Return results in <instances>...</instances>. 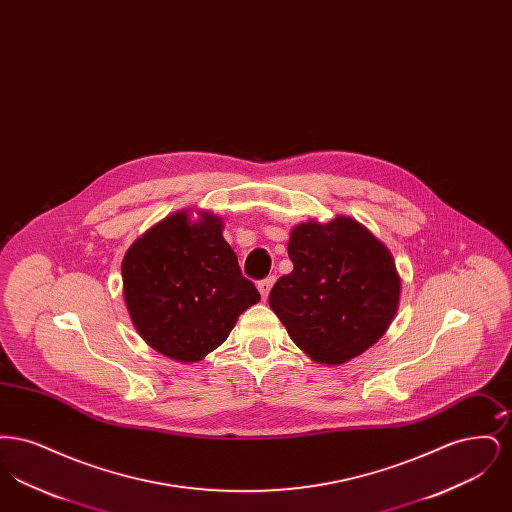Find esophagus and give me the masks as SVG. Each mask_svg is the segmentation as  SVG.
Segmentation results:
<instances>
[{"mask_svg":"<svg viewBox=\"0 0 512 512\" xmlns=\"http://www.w3.org/2000/svg\"><path fill=\"white\" fill-rule=\"evenodd\" d=\"M274 276H267V278H263V280H259V284H257V288H259V292L263 295V299L267 297L268 293H270V288H272V284H274Z\"/></svg>","mask_w":512,"mask_h":512,"instance_id":"1","label":"esophagus"}]
</instances>
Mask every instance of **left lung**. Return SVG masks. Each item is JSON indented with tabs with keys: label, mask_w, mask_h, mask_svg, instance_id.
I'll return each mask as SVG.
<instances>
[{
	"label": "left lung",
	"mask_w": 512,
	"mask_h": 512,
	"mask_svg": "<svg viewBox=\"0 0 512 512\" xmlns=\"http://www.w3.org/2000/svg\"><path fill=\"white\" fill-rule=\"evenodd\" d=\"M288 255L293 270L272 286L268 305L299 349L341 365L382 338L401 282L388 247L363 224L349 217L299 224Z\"/></svg>",
	"instance_id": "1"
}]
</instances>
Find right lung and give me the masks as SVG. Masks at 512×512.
<instances>
[{"instance_id":"1","label":"right lung","mask_w":512,"mask_h":512,"mask_svg":"<svg viewBox=\"0 0 512 512\" xmlns=\"http://www.w3.org/2000/svg\"><path fill=\"white\" fill-rule=\"evenodd\" d=\"M122 286L138 334L180 363L219 347L261 299L211 213L197 222L176 213L153 226L126 251Z\"/></svg>"}]
</instances>
